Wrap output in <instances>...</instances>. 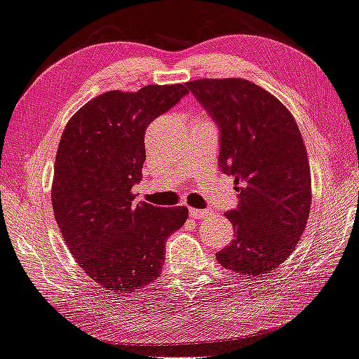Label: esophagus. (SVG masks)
Listing matches in <instances>:
<instances>
[{
	"mask_svg": "<svg viewBox=\"0 0 359 359\" xmlns=\"http://www.w3.org/2000/svg\"><path fill=\"white\" fill-rule=\"evenodd\" d=\"M189 214L192 218H196V220H201V218H206L208 215H210L212 212L209 209H194L190 208L189 209Z\"/></svg>",
	"mask_w": 359,
	"mask_h": 359,
	"instance_id": "obj_1",
	"label": "esophagus"
}]
</instances>
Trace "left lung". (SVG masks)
Masks as SVG:
<instances>
[{"label": "left lung", "mask_w": 359, "mask_h": 359, "mask_svg": "<svg viewBox=\"0 0 359 359\" xmlns=\"http://www.w3.org/2000/svg\"><path fill=\"white\" fill-rule=\"evenodd\" d=\"M220 130L218 165L232 175L238 206L226 212L236 238L223 268L260 276L290 257L311 208V177L297 123L279 99L245 79L186 83Z\"/></svg>", "instance_id": "obj_1"}]
</instances>
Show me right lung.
Instances as JSON below:
<instances>
[{"label":"right lung","mask_w":359,"mask_h":359,"mask_svg":"<svg viewBox=\"0 0 359 359\" xmlns=\"http://www.w3.org/2000/svg\"><path fill=\"white\" fill-rule=\"evenodd\" d=\"M186 85L108 91L72 116L58 144L54 217L83 271L109 292L136 290L161 276L165 240L187 220L184 206L135 203L149 123L186 96Z\"/></svg>","instance_id":"1"}]
</instances>
